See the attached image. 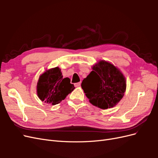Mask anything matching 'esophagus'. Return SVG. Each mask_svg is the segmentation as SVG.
Segmentation results:
<instances>
[{
	"label": "esophagus",
	"instance_id": "34e87169",
	"mask_svg": "<svg viewBox=\"0 0 158 158\" xmlns=\"http://www.w3.org/2000/svg\"><path fill=\"white\" fill-rule=\"evenodd\" d=\"M80 85H81V82H78V83H76V84H74V85H75V87H79Z\"/></svg>",
	"mask_w": 158,
	"mask_h": 158
}]
</instances>
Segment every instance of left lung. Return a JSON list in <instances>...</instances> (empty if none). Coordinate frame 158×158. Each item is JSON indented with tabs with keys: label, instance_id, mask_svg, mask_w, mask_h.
Listing matches in <instances>:
<instances>
[{
	"label": "left lung",
	"instance_id": "left-lung-1",
	"mask_svg": "<svg viewBox=\"0 0 158 158\" xmlns=\"http://www.w3.org/2000/svg\"><path fill=\"white\" fill-rule=\"evenodd\" d=\"M82 81L81 86L89 102L100 109L113 107L121 101L126 91V80L111 63L100 60Z\"/></svg>",
	"mask_w": 158,
	"mask_h": 158
}]
</instances>
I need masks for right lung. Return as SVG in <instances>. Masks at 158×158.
Segmentation results:
<instances>
[{
	"label": "right lung",
	"mask_w": 158,
	"mask_h": 158,
	"mask_svg": "<svg viewBox=\"0 0 158 158\" xmlns=\"http://www.w3.org/2000/svg\"><path fill=\"white\" fill-rule=\"evenodd\" d=\"M74 88L70 78H63L60 69L55 67L46 70L40 76L37 93L42 102L54 106L64 100Z\"/></svg>",
	"instance_id": "obj_1"
}]
</instances>
